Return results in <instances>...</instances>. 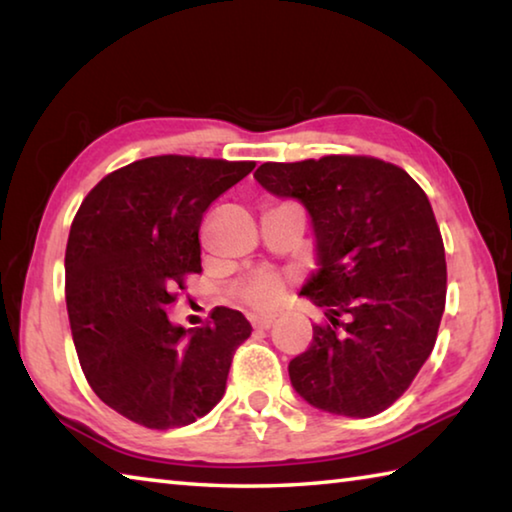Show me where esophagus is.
Wrapping results in <instances>:
<instances>
[{
    "instance_id": "obj_1",
    "label": "esophagus",
    "mask_w": 512,
    "mask_h": 512,
    "mask_svg": "<svg viewBox=\"0 0 512 512\" xmlns=\"http://www.w3.org/2000/svg\"><path fill=\"white\" fill-rule=\"evenodd\" d=\"M277 316H253V325L257 329H268L273 323H275Z\"/></svg>"
}]
</instances>
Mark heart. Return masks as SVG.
I'll use <instances>...</instances> for the list:
<instances>
[{
  "mask_svg": "<svg viewBox=\"0 0 512 512\" xmlns=\"http://www.w3.org/2000/svg\"><path fill=\"white\" fill-rule=\"evenodd\" d=\"M284 298V280L275 273H255L241 284L239 300L253 311H271Z\"/></svg>",
  "mask_w": 512,
  "mask_h": 512,
  "instance_id": "1",
  "label": "heart"
}]
</instances>
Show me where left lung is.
Returning a JSON list of instances; mask_svg holds the SVG:
<instances>
[{
    "label": "left lung",
    "instance_id": "8db88e82",
    "mask_svg": "<svg viewBox=\"0 0 512 512\" xmlns=\"http://www.w3.org/2000/svg\"><path fill=\"white\" fill-rule=\"evenodd\" d=\"M255 180L305 207L316 237L318 268L300 296L327 323L289 363L291 386L325 413H381L429 359L445 311V248L427 194L404 169L359 155L264 162Z\"/></svg>",
    "mask_w": 512,
    "mask_h": 512
}]
</instances>
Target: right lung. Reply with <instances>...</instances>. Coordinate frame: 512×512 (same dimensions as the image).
<instances>
[{"instance_id":"1","label":"right lung","mask_w":512,"mask_h":512,"mask_svg":"<svg viewBox=\"0 0 512 512\" xmlns=\"http://www.w3.org/2000/svg\"><path fill=\"white\" fill-rule=\"evenodd\" d=\"M253 169L187 155L137 160L103 178L74 216L65 250L74 348L99 400L142 427L210 413L250 336L237 309L216 307L212 323L185 329L167 307L201 273L203 212Z\"/></svg>"}]
</instances>
